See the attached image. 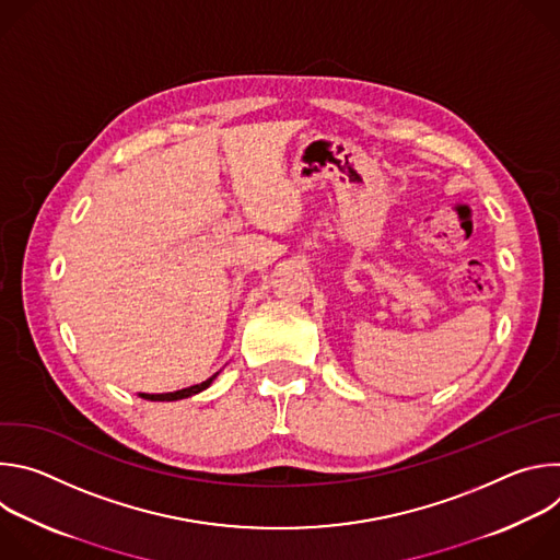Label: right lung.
Returning a JSON list of instances; mask_svg holds the SVG:
<instances>
[{
	"instance_id": "right-lung-1",
	"label": "right lung",
	"mask_w": 560,
	"mask_h": 560,
	"mask_svg": "<svg viewBox=\"0 0 560 560\" xmlns=\"http://www.w3.org/2000/svg\"><path fill=\"white\" fill-rule=\"evenodd\" d=\"M217 378V374H212L210 378H206L203 383H197V385H190V387H184V389H177V392H166V394H139L141 398H148V401H179V398H188L192 394H199L201 389L210 387V383Z\"/></svg>"
}]
</instances>
